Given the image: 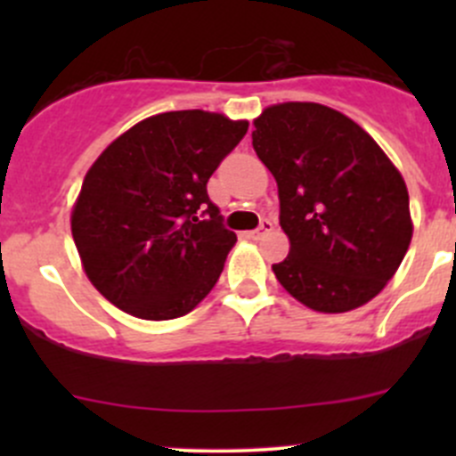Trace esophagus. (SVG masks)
<instances>
[{
	"instance_id": "1",
	"label": "esophagus",
	"mask_w": 456,
	"mask_h": 456,
	"mask_svg": "<svg viewBox=\"0 0 456 456\" xmlns=\"http://www.w3.org/2000/svg\"><path fill=\"white\" fill-rule=\"evenodd\" d=\"M271 232H273V223L265 218L260 223V227L254 229V232H249V238H254V240H260V238H265L266 233H271Z\"/></svg>"
}]
</instances>
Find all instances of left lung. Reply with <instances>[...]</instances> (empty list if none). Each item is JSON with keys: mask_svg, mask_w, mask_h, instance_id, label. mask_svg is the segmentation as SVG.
<instances>
[{"mask_svg": "<svg viewBox=\"0 0 456 456\" xmlns=\"http://www.w3.org/2000/svg\"><path fill=\"white\" fill-rule=\"evenodd\" d=\"M254 126V150L278 183L280 227L291 242L273 265L278 282L320 314L366 305L411 245L402 174L370 134L326 105H271Z\"/></svg>", "mask_w": 456, "mask_h": 456, "instance_id": "8db88e82", "label": "left lung"}]
</instances>
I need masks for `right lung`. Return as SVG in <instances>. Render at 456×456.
Wrapping results in <instances>:
<instances>
[{
	"label": "right lung",
	"mask_w": 456,
	"mask_h": 456,
	"mask_svg": "<svg viewBox=\"0 0 456 456\" xmlns=\"http://www.w3.org/2000/svg\"><path fill=\"white\" fill-rule=\"evenodd\" d=\"M247 121L178 110L136 123L87 169L72 238L96 291L141 320L190 314L214 289L236 233L207 196Z\"/></svg>",
	"instance_id": "obj_1"
}]
</instances>
